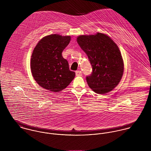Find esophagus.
Returning <instances> with one entry per match:
<instances>
[{"instance_id": "esophagus-1", "label": "esophagus", "mask_w": 151, "mask_h": 151, "mask_svg": "<svg viewBox=\"0 0 151 151\" xmlns=\"http://www.w3.org/2000/svg\"><path fill=\"white\" fill-rule=\"evenodd\" d=\"M76 74L77 76H82V71L80 70H77L76 71Z\"/></svg>"}]
</instances>
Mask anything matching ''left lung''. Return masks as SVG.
I'll list each match as a JSON object with an SVG mask.
<instances>
[{
  "label": "left lung",
  "instance_id": "1",
  "mask_svg": "<svg viewBox=\"0 0 151 151\" xmlns=\"http://www.w3.org/2000/svg\"><path fill=\"white\" fill-rule=\"evenodd\" d=\"M77 41L92 66L91 75L86 78L88 86L99 94L113 90L120 83L124 72V62L117 45L101 32L80 35Z\"/></svg>",
  "mask_w": 151,
  "mask_h": 151
}]
</instances>
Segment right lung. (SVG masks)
I'll list each match as a JSON object with an SVG mask.
<instances>
[{
    "instance_id": "right-lung-1",
    "label": "right lung",
    "mask_w": 151,
    "mask_h": 151,
    "mask_svg": "<svg viewBox=\"0 0 151 151\" xmlns=\"http://www.w3.org/2000/svg\"><path fill=\"white\" fill-rule=\"evenodd\" d=\"M70 36L51 34L44 37L37 44L31 58V70L38 85L50 92H58L74 78L62 52L70 43Z\"/></svg>"
}]
</instances>
